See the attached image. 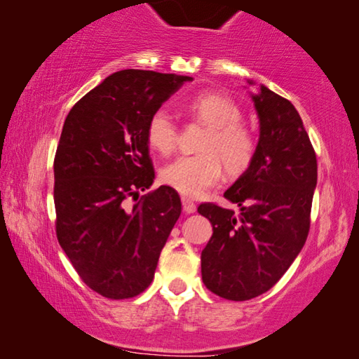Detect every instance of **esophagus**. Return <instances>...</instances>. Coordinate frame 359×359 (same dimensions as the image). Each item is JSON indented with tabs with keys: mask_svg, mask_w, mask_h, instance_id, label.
Segmentation results:
<instances>
[{
	"mask_svg": "<svg viewBox=\"0 0 359 359\" xmlns=\"http://www.w3.org/2000/svg\"><path fill=\"white\" fill-rule=\"evenodd\" d=\"M181 203H183V210L186 214H193V212H196V204H194V201H191V199H188V198H183L181 199Z\"/></svg>",
	"mask_w": 359,
	"mask_h": 359,
	"instance_id": "1",
	"label": "esophagus"
}]
</instances>
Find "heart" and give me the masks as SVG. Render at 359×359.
Returning a JSON list of instances; mask_svg holds the SVG:
<instances>
[{
  "label": "heart",
  "instance_id": "1",
  "mask_svg": "<svg viewBox=\"0 0 359 359\" xmlns=\"http://www.w3.org/2000/svg\"><path fill=\"white\" fill-rule=\"evenodd\" d=\"M184 111L201 124L208 126L199 144L201 154L180 156L161 170L163 184L180 194L196 198L220 180L224 171L238 176L252 165L257 142L242 122V109L227 95L217 91L199 93L184 102ZM147 140L161 155L175 150L178 129L165 109L151 114L147 126Z\"/></svg>",
  "mask_w": 359,
  "mask_h": 359
}]
</instances>
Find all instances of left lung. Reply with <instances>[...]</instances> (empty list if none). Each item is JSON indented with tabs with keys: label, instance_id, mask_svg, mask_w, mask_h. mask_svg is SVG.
<instances>
[{
	"label": "left lung",
	"instance_id": "8db88e82",
	"mask_svg": "<svg viewBox=\"0 0 359 359\" xmlns=\"http://www.w3.org/2000/svg\"><path fill=\"white\" fill-rule=\"evenodd\" d=\"M252 100L259 119L257 154L224 193L240 214L212 203L198 208L212 224L201 253L203 281L229 301L257 297L287 271L307 240L317 186V156L296 107L264 85Z\"/></svg>",
	"mask_w": 359,
	"mask_h": 359
}]
</instances>
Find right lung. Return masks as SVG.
I'll return each instance as SVG.
<instances>
[{
    "instance_id": "obj_1",
    "label": "right lung",
    "mask_w": 359,
    "mask_h": 359,
    "mask_svg": "<svg viewBox=\"0 0 359 359\" xmlns=\"http://www.w3.org/2000/svg\"><path fill=\"white\" fill-rule=\"evenodd\" d=\"M191 76L121 70L68 112L53 161L57 238L83 283L107 299L139 296L181 214L155 180L147 126ZM137 201L129 206L126 199Z\"/></svg>"
}]
</instances>
